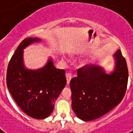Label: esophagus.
<instances>
[{
    "label": "esophagus",
    "instance_id": "obj_1",
    "mask_svg": "<svg viewBox=\"0 0 133 133\" xmlns=\"http://www.w3.org/2000/svg\"><path fill=\"white\" fill-rule=\"evenodd\" d=\"M66 78L67 84H69V83H70V81L71 80V78H72V76H71V74H70V73L66 74Z\"/></svg>",
    "mask_w": 133,
    "mask_h": 133
}]
</instances>
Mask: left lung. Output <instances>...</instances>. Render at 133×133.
<instances>
[{"label":"left lung","instance_id":"8db88e82","mask_svg":"<svg viewBox=\"0 0 133 133\" xmlns=\"http://www.w3.org/2000/svg\"><path fill=\"white\" fill-rule=\"evenodd\" d=\"M114 56L116 67L111 75H107L99 66L84 65L70 81L72 108L84 121L107 113L121 103L125 95L129 77L126 60L121 50Z\"/></svg>","mask_w":133,"mask_h":133}]
</instances>
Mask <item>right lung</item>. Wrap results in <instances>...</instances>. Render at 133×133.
I'll use <instances>...</instances> for the list:
<instances>
[{
    "instance_id": "right-lung-1",
    "label": "right lung",
    "mask_w": 133,
    "mask_h": 133,
    "mask_svg": "<svg viewBox=\"0 0 133 133\" xmlns=\"http://www.w3.org/2000/svg\"><path fill=\"white\" fill-rule=\"evenodd\" d=\"M37 38L23 40L9 61L6 84L19 107L30 117L37 119L48 117L53 111L55 103L66 84L65 70L56 69L52 60L43 69L26 70L23 63V50Z\"/></svg>"
}]
</instances>
